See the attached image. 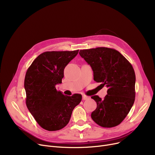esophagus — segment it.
<instances>
[{"label":"esophagus","instance_id":"34e87169","mask_svg":"<svg viewBox=\"0 0 155 155\" xmlns=\"http://www.w3.org/2000/svg\"><path fill=\"white\" fill-rule=\"evenodd\" d=\"M89 98H90V97H89L88 96H87V95H82V99H83L84 101L87 100V99H88Z\"/></svg>","mask_w":155,"mask_h":155}]
</instances>
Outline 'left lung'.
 <instances>
[{"label":"left lung","instance_id":"obj_1","mask_svg":"<svg viewBox=\"0 0 155 155\" xmlns=\"http://www.w3.org/2000/svg\"><path fill=\"white\" fill-rule=\"evenodd\" d=\"M79 54L91 65L94 80L108 88L104 99L98 95L91 97L97 103L92 119L103 127L119 125L135 100L136 75L131 64L118 51L109 48L80 50Z\"/></svg>","mask_w":155,"mask_h":155}]
</instances>
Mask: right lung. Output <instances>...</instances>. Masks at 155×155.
Masks as SVG:
<instances>
[{
    "instance_id": "1",
    "label": "right lung",
    "mask_w": 155,
    "mask_h": 155,
    "mask_svg": "<svg viewBox=\"0 0 155 155\" xmlns=\"http://www.w3.org/2000/svg\"><path fill=\"white\" fill-rule=\"evenodd\" d=\"M78 51L44 52L26 71L24 88L27 107L38 124L47 131H58L66 126L73 110L82 101L81 94L64 95L55 87L61 84L65 67Z\"/></svg>"
}]
</instances>
